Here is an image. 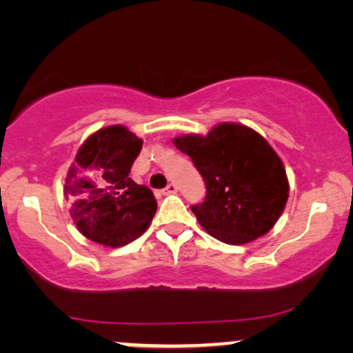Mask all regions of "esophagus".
Returning <instances> with one entry per match:
<instances>
[{"label":"esophagus","instance_id":"esophagus-1","mask_svg":"<svg viewBox=\"0 0 353 353\" xmlns=\"http://www.w3.org/2000/svg\"><path fill=\"white\" fill-rule=\"evenodd\" d=\"M176 192H178L176 185H175V183H170V185L167 186V188H165L161 193H163V194H175Z\"/></svg>","mask_w":353,"mask_h":353}]
</instances>
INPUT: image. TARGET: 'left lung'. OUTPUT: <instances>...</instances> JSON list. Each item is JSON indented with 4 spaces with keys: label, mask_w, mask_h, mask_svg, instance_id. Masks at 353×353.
<instances>
[{
    "label": "left lung",
    "mask_w": 353,
    "mask_h": 353,
    "mask_svg": "<svg viewBox=\"0 0 353 353\" xmlns=\"http://www.w3.org/2000/svg\"><path fill=\"white\" fill-rule=\"evenodd\" d=\"M173 145L193 160L206 198L193 213L206 233L226 244H248L276 225L289 198L283 160L263 135L221 122L206 135L186 134Z\"/></svg>",
    "instance_id": "obj_1"
}]
</instances>
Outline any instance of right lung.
<instances>
[{
	"label": "right lung",
	"mask_w": 353,
	"mask_h": 353,
	"mask_svg": "<svg viewBox=\"0 0 353 353\" xmlns=\"http://www.w3.org/2000/svg\"><path fill=\"white\" fill-rule=\"evenodd\" d=\"M143 140L125 125L95 130L79 147L64 180V196L72 200L70 218L79 233L107 248L135 241L157 211L152 190L137 185L128 173Z\"/></svg>",
	"instance_id": "right-lung-1"
}]
</instances>
